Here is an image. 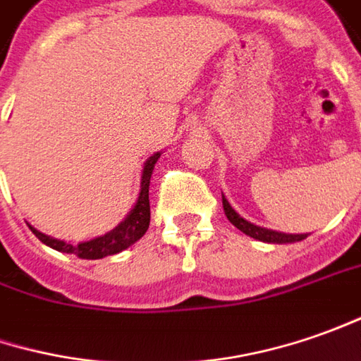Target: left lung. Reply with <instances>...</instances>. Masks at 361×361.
<instances>
[{
  "label": "left lung",
  "instance_id": "1",
  "mask_svg": "<svg viewBox=\"0 0 361 361\" xmlns=\"http://www.w3.org/2000/svg\"><path fill=\"white\" fill-rule=\"evenodd\" d=\"M221 202H224V212L226 216L230 219L231 224L238 228L240 231H243L245 235L250 238H255L259 242H267V243H292V242H302L307 238V233H281V231H274V230H266V228H259V226H254L233 209L230 205V202L221 195Z\"/></svg>",
  "mask_w": 361,
  "mask_h": 361
}]
</instances>
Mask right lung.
<instances>
[{
	"label": "right lung",
	"instance_id": "add662e5",
	"mask_svg": "<svg viewBox=\"0 0 361 361\" xmlns=\"http://www.w3.org/2000/svg\"><path fill=\"white\" fill-rule=\"evenodd\" d=\"M157 157H159V154H154V156L145 161V166H143L142 192H140L137 204L133 205L130 216L123 219L118 228L107 231L106 235H99L95 240L73 245V243H66L61 242V240H54V238H49V235H45L42 231H37L32 226H30V230L45 245L54 247L57 252H63V254L78 255L81 259H102L106 255H114L123 252L126 247H130L131 243L137 242L143 233L147 231V228H149V178H152V171H154Z\"/></svg>",
	"mask_w": 361,
	"mask_h": 361
}]
</instances>
